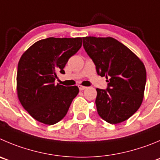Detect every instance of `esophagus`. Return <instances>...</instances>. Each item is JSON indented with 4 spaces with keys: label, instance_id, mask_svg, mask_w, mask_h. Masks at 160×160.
Segmentation results:
<instances>
[{
    "label": "esophagus",
    "instance_id": "obj_1",
    "mask_svg": "<svg viewBox=\"0 0 160 160\" xmlns=\"http://www.w3.org/2000/svg\"><path fill=\"white\" fill-rule=\"evenodd\" d=\"M78 88L80 91L84 90L85 88H87V87H85V86H83V85H78Z\"/></svg>",
    "mask_w": 160,
    "mask_h": 160
}]
</instances>
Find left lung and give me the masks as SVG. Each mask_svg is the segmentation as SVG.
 I'll list each match as a JSON object with an SVG mask.
<instances>
[{"label":"left lung","mask_w":160,"mask_h":160,"mask_svg":"<svg viewBox=\"0 0 160 160\" xmlns=\"http://www.w3.org/2000/svg\"><path fill=\"white\" fill-rule=\"evenodd\" d=\"M83 46L96 67L106 77L108 87L96 88L98 115L110 124L125 122L143 102L146 69L141 60L127 46L112 37H83Z\"/></svg>","instance_id":"8db88e82"}]
</instances>
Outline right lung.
Listing matches in <instances>:
<instances>
[{
  "instance_id": "obj_1",
  "label": "right lung",
  "mask_w": 160,
  "mask_h": 160,
  "mask_svg": "<svg viewBox=\"0 0 160 160\" xmlns=\"http://www.w3.org/2000/svg\"><path fill=\"white\" fill-rule=\"evenodd\" d=\"M82 46V38H47L36 42L18 64L16 91L19 102L35 120L46 125L60 122L79 93L77 86L55 84L68 59Z\"/></svg>"
}]
</instances>
